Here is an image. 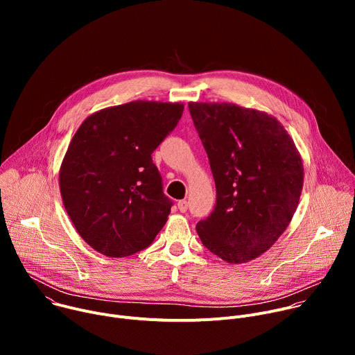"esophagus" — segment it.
<instances>
[{"mask_svg": "<svg viewBox=\"0 0 355 355\" xmlns=\"http://www.w3.org/2000/svg\"><path fill=\"white\" fill-rule=\"evenodd\" d=\"M178 209L181 211V212H185L187 209H188V202L185 200V199H182V200H178Z\"/></svg>", "mask_w": 355, "mask_h": 355, "instance_id": "obj_1", "label": "esophagus"}]
</instances>
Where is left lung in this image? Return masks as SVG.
<instances>
[{
  "label": "left lung",
  "mask_w": 355,
  "mask_h": 355,
  "mask_svg": "<svg viewBox=\"0 0 355 355\" xmlns=\"http://www.w3.org/2000/svg\"><path fill=\"white\" fill-rule=\"evenodd\" d=\"M188 107L216 185V207L198 222V236L223 261L248 263L291 223L303 187L302 157L267 112L230 103Z\"/></svg>",
  "instance_id": "1"
}]
</instances>
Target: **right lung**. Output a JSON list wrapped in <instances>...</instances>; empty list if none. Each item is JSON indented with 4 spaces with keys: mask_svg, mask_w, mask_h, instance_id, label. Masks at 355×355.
Masks as SVG:
<instances>
[{
    "mask_svg": "<svg viewBox=\"0 0 355 355\" xmlns=\"http://www.w3.org/2000/svg\"><path fill=\"white\" fill-rule=\"evenodd\" d=\"M184 104L132 101L89 115L59 173L63 205L95 251L121 259L153 243L173 202L151 153L177 126Z\"/></svg>",
    "mask_w": 355,
    "mask_h": 355,
    "instance_id": "1",
    "label": "right lung"
}]
</instances>
